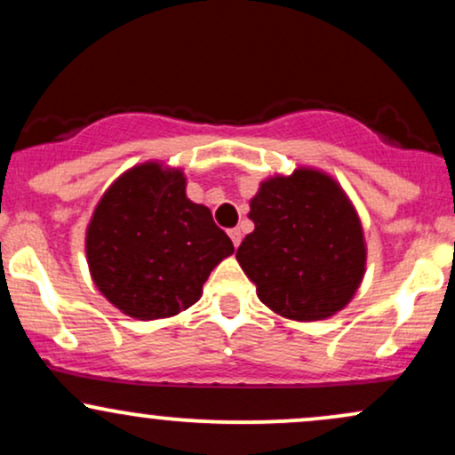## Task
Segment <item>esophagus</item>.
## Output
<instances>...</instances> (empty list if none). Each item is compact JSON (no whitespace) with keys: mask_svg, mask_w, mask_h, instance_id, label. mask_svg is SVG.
Wrapping results in <instances>:
<instances>
[{"mask_svg":"<svg viewBox=\"0 0 455 455\" xmlns=\"http://www.w3.org/2000/svg\"><path fill=\"white\" fill-rule=\"evenodd\" d=\"M228 237H231V242H233L235 248H237V245L242 243V231H239V228H231V231H228Z\"/></svg>","mask_w":455,"mask_h":455,"instance_id":"obj_1","label":"esophagus"}]
</instances>
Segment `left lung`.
<instances>
[{"label":"left lung","mask_w":455,"mask_h":455,"mask_svg":"<svg viewBox=\"0 0 455 455\" xmlns=\"http://www.w3.org/2000/svg\"><path fill=\"white\" fill-rule=\"evenodd\" d=\"M254 231L237 260L275 315L323 321L353 299L365 271V242L353 203L315 169L275 175L250 201Z\"/></svg>","instance_id":"8db88e82"}]
</instances>
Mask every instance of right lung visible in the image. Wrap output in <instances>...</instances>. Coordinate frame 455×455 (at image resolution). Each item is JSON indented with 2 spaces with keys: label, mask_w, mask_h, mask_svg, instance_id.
I'll use <instances>...</instances> for the list:
<instances>
[{
  "label": "right lung",
  "mask_w": 455,
  "mask_h": 455,
  "mask_svg": "<svg viewBox=\"0 0 455 455\" xmlns=\"http://www.w3.org/2000/svg\"><path fill=\"white\" fill-rule=\"evenodd\" d=\"M233 242L205 205L186 196L180 169L145 162L104 192L85 235L98 291L124 315L154 321L196 304Z\"/></svg>",
  "instance_id": "obj_1"
}]
</instances>
